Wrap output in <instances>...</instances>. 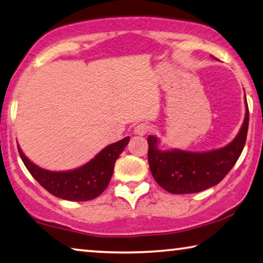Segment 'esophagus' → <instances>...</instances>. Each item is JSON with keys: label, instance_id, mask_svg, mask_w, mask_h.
I'll return each mask as SVG.
<instances>
[{"label": "esophagus", "instance_id": "1", "mask_svg": "<svg viewBox=\"0 0 263 263\" xmlns=\"http://www.w3.org/2000/svg\"><path fill=\"white\" fill-rule=\"evenodd\" d=\"M148 130H149L148 124H146V123H140V124H138V125H137V126H136L135 133H136V135H138V136H145V135H146V133L148 132Z\"/></svg>", "mask_w": 263, "mask_h": 263}]
</instances>
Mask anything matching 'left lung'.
Instances as JSON below:
<instances>
[{"mask_svg": "<svg viewBox=\"0 0 263 263\" xmlns=\"http://www.w3.org/2000/svg\"><path fill=\"white\" fill-rule=\"evenodd\" d=\"M248 122L247 105L245 122L235 139L222 148L201 153L181 149L160 151L158 139L154 136H148L147 158L154 180L173 194L197 193L218 185L233 168L242 152L247 139Z\"/></svg>", "mask_w": 263, "mask_h": 263, "instance_id": "8db88e82", "label": "left lung"}]
</instances>
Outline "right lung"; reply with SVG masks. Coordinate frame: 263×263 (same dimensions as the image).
Returning <instances> with one entry per match:
<instances>
[{"mask_svg": "<svg viewBox=\"0 0 263 263\" xmlns=\"http://www.w3.org/2000/svg\"><path fill=\"white\" fill-rule=\"evenodd\" d=\"M128 140L130 137H126L109 145L82 167L66 172L41 168L29 160L20 147L18 153L31 176L49 193L70 201H87L97 198L109 186L115 162L126 147Z\"/></svg>", "mask_w": 263, "mask_h": 263, "instance_id": "obj_1", "label": "right lung"}]
</instances>
